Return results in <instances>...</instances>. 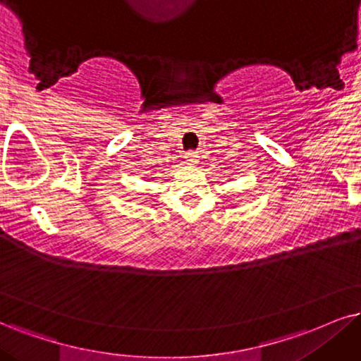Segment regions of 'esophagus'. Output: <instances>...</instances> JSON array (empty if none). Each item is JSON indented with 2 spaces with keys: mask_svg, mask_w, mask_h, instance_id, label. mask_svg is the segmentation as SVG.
Here are the masks:
<instances>
[{
  "mask_svg": "<svg viewBox=\"0 0 361 361\" xmlns=\"http://www.w3.org/2000/svg\"><path fill=\"white\" fill-rule=\"evenodd\" d=\"M185 162H188V166H190V167L197 166V164H199V155L195 154V152H188V154H185Z\"/></svg>",
  "mask_w": 361,
  "mask_h": 361,
  "instance_id": "34e87169",
  "label": "esophagus"
}]
</instances>
